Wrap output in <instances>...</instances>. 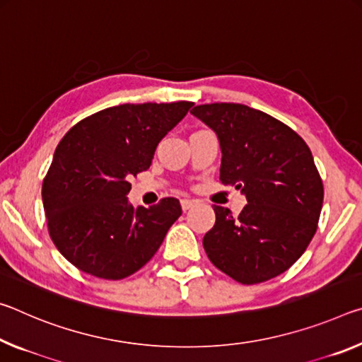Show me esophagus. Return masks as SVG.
I'll return each instance as SVG.
<instances>
[{
	"mask_svg": "<svg viewBox=\"0 0 362 362\" xmlns=\"http://www.w3.org/2000/svg\"><path fill=\"white\" fill-rule=\"evenodd\" d=\"M195 205V200H191V199H182L181 200V206H182V210H189V209H192V206Z\"/></svg>",
	"mask_w": 362,
	"mask_h": 362,
	"instance_id": "obj_1",
	"label": "esophagus"
}]
</instances>
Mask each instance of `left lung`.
Listing matches in <instances>:
<instances>
[{"label": "left lung", "instance_id": "left-lung-1", "mask_svg": "<svg viewBox=\"0 0 362 362\" xmlns=\"http://www.w3.org/2000/svg\"><path fill=\"white\" fill-rule=\"evenodd\" d=\"M191 114L218 136L223 185L247 197L237 218L213 205L215 226L204 235L210 262L247 286L282 274L310 245L322 209L310 147L292 128L244 104H204Z\"/></svg>", "mask_w": 362, "mask_h": 362}]
</instances>
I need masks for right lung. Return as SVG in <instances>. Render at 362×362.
Here are the masks:
<instances>
[{"mask_svg": "<svg viewBox=\"0 0 362 362\" xmlns=\"http://www.w3.org/2000/svg\"><path fill=\"white\" fill-rule=\"evenodd\" d=\"M192 105H114L83 118L59 142L41 195L51 239L75 268L118 281L156 255L181 216L180 200L134 209L129 177L151 167L158 142Z\"/></svg>", "mask_w": 362, "mask_h": 362, "instance_id": "add662e5", "label": "right lung"}]
</instances>
